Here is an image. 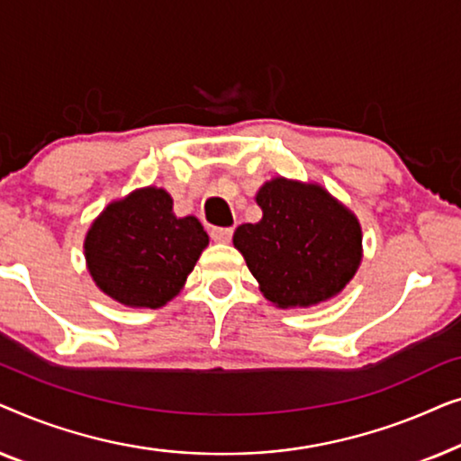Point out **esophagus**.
Wrapping results in <instances>:
<instances>
[{
    "mask_svg": "<svg viewBox=\"0 0 461 461\" xmlns=\"http://www.w3.org/2000/svg\"><path fill=\"white\" fill-rule=\"evenodd\" d=\"M212 239L218 243H229L232 239V229H212Z\"/></svg>",
    "mask_w": 461,
    "mask_h": 461,
    "instance_id": "esophagus-1",
    "label": "esophagus"
}]
</instances>
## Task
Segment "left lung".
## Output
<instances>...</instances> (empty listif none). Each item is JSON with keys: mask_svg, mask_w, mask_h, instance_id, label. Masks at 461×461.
Wrapping results in <instances>:
<instances>
[{"mask_svg": "<svg viewBox=\"0 0 461 461\" xmlns=\"http://www.w3.org/2000/svg\"><path fill=\"white\" fill-rule=\"evenodd\" d=\"M262 220L232 243L264 298L279 308L314 306L348 285L363 256L361 224L321 185L273 178L256 194Z\"/></svg>", "mask_w": 461, "mask_h": 461, "instance_id": "1", "label": "left lung"}]
</instances>
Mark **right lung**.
<instances>
[{
  "mask_svg": "<svg viewBox=\"0 0 461 461\" xmlns=\"http://www.w3.org/2000/svg\"><path fill=\"white\" fill-rule=\"evenodd\" d=\"M172 207L167 191L147 186L94 220L84 251L100 292L131 308H161L178 295L210 237L197 218H178Z\"/></svg>",
  "mask_w": 461,
  "mask_h": 461,
  "instance_id": "1",
  "label": "right lung"
}]
</instances>
